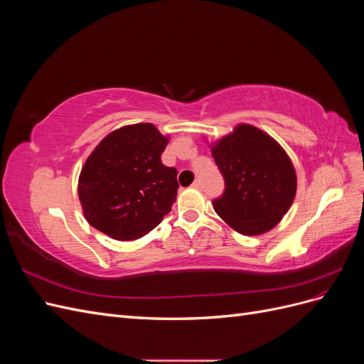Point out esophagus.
Segmentation results:
<instances>
[{"mask_svg": "<svg viewBox=\"0 0 364 364\" xmlns=\"http://www.w3.org/2000/svg\"><path fill=\"white\" fill-rule=\"evenodd\" d=\"M193 186H194V188H197V190H202V188H203V183H202L200 179H196L194 183H193Z\"/></svg>", "mask_w": 364, "mask_h": 364, "instance_id": "obj_1", "label": "esophagus"}]
</instances>
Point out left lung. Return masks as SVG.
I'll use <instances>...</instances> for the list:
<instances>
[{
  "mask_svg": "<svg viewBox=\"0 0 364 364\" xmlns=\"http://www.w3.org/2000/svg\"><path fill=\"white\" fill-rule=\"evenodd\" d=\"M225 179L215 213L243 235H259L277 226L296 196V171L287 153L262 130L240 124L213 146Z\"/></svg>",
  "mask_w": 364,
  "mask_h": 364,
  "instance_id": "8db88e82",
  "label": "left lung"
}]
</instances>
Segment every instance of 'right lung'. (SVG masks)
Listing matches in <instances>:
<instances>
[{
    "mask_svg": "<svg viewBox=\"0 0 364 364\" xmlns=\"http://www.w3.org/2000/svg\"><path fill=\"white\" fill-rule=\"evenodd\" d=\"M168 138L150 123L114 130L86 159L79 197L87 223L119 241L155 229L178 196V170L161 161Z\"/></svg>",
    "mask_w": 364,
    "mask_h": 364,
    "instance_id": "obj_1",
    "label": "right lung"
}]
</instances>
